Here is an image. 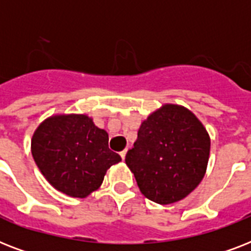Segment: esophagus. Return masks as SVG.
Masks as SVG:
<instances>
[{
	"label": "esophagus",
	"mask_w": 251,
	"mask_h": 251,
	"mask_svg": "<svg viewBox=\"0 0 251 251\" xmlns=\"http://www.w3.org/2000/svg\"><path fill=\"white\" fill-rule=\"evenodd\" d=\"M126 152H127V150H124V151H121V152H120V155H121V157H122V160H125Z\"/></svg>",
	"instance_id": "esophagus-1"
}]
</instances>
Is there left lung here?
I'll return each mask as SVG.
<instances>
[{"label":"left lung","instance_id":"8db88e82","mask_svg":"<svg viewBox=\"0 0 251 251\" xmlns=\"http://www.w3.org/2000/svg\"><path fill=\"white\" fill-rule=\"evenodd\" d=\"M210 149V135L191 110L164 104L142 122L125 161L146 198L171 204L201 183Z\"/></svg>","mask_w":251,"mask_h":251}]
</instances>
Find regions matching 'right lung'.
Wrapping results in <instances>:
<instances>
[{
    "label": "right lung",
    "instance_id": "obj_1",
    "mask_svg": "<svg viewBox=\"0 0 251 251\" xmlns=\"http://www.w3.org/2000/svg\"><path fill=\"white\" fill-rule=\"evenodd\" d=\"M108 133L87 114H53L37 126L31 152L37 168L56 190L86 198L101 186L112 165L121 161L108 147Z\"/></svg>",
    "mask_w": 251,
    "mask_h": 251
}]
</instances>
